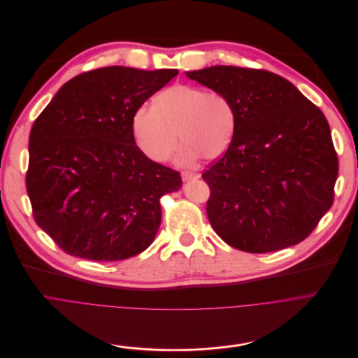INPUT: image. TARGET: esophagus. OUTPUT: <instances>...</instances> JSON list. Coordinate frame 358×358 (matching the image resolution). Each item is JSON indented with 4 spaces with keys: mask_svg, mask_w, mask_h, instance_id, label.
Masks as SVG:
<instances>
[{
    "mask_svg": "<svg viewBox=\"0 0 358 358\" xmlns=\"http://www.w3.org/2000/svg\"><path fill=\"white\" fill-rule=\"evenodd\" d=\"M197 178H199V175H197V173H194V172H187V171L182 172V179H183V180H186V182L193 180V179H197Z\"/></svg>",
    "mask_w": 358,
    "mask_h": 358,
    "instance_id": "obj_1",
    "label": "esophagus"
}]
</instances>
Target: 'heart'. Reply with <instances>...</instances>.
<instances>
[{
	"instance_id": "b5f03b06",
	"label": "heart",
	"mask_w": 358,
	"mask_h": 358,
	"mask_svg": "<svg viewBox=\"0 0 358 358\" xmlns=\"http://www.w3.org/2000/svg\"><path fill=\"white\" fill-rule=\"evenodd\" d=\"M236 127V110L224 93L182 83L162 90L154 108L142 106L132 115L138 147L157 162L172 158L179 139L185 144L179 155L182 164H193L200 157L216 161L230 148Z\"/></svg>"
}]
</instances>
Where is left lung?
Returning a JSON list of instances; mask_svg holds the SVG:
<instances>
[{"instance_id":"1","label":"left lung","mask_w":358,"mask_h":358,"mask_svg":"<svg viewBox=\"0 0 358 358\" xmlns=\"http://www.w3.org/2000/svg\"><path fill=\"white\" fill-rule=\"evenodd\" d=\"M186 76L224 93L237 115L230 148L201 175L214 231L254 254L303 241L334 200L338 159L324 114L268 70L211 66Z\"/></svg>"}]
</instances>
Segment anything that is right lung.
Segmentation results:
<instances>
[{
	"label": "right lung",
	"instance_id": "right-lung-1",
	"mask_svg": "<svg viewBox=\"0 0 358 358\" xmlns=\"http://www.w3.org/2000/svg\"><path fill=\"white\" fill-rule=\"evenodd\" d=\"M179 73L108 66L64 83L29 134L27 192L36 224L66 254L120 261L145 251L178 171L136 145L132 115Z\"/></svg>",
	"mask_w": 358,
	"mask_h": 358
}]
</instances>
